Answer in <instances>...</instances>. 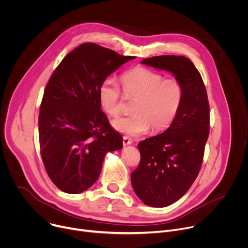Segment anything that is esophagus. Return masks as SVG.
<instances>
[{"label": "esophagus", "instance_id": "obj_1", "mask_svg": "<svg viewBox=\"0 0 248 248\" xmlns=\"http://www.w3.org/2000/svg\"><path fill=\"white\" fill-rule=\"evenodd\" d=\"M123 142H124V146H127V145H132V144H133V140H132V139H131V138H128V137H124Z\"/></svg>", "mask_w": 248, "mask_h": 248}]
</instances>
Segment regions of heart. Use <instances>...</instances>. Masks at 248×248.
Here are the masks:
<instances>
[{
    "label": "heart",
    "mask_w": 248,
    "mask_h": 248,
    "mask_svg": "<svg viewBox=\"0 0 248 248\" xmlns=\"http://www.w3.org/2000/svg\"><path fill=\"white\" fill-rule=\"evenodd\" d=\"M124 96L135 100L132 114L112 122V126L124 135L136 137L146 133L162 132L170 126L181 109L185 90L177 78H165L155 70L137 67L123 74L121 78ZM102 110L111 117L121 112L123 95L120 87L111 78L104 79L98 89Z\"/></svg>",
    "instance_id": "b5f03b06"
}]
</instances>
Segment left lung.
<instances>
[{
	"label": "left lung",
	"mask_w": 248,
	"mask_h": 248,
	"mask_svg": "<svg viewBox=\"0 0 248 248\" xmlns=\"http://www.w3.org/2000/svg\"><path fill=\"white\" fill-rule=\"evenodd\" d=\"M141 63L172 72L185 90L174 123L163 134L139 142L140 162L131 178L146 205L166 207L183 196L199 174L209 137V101L201 74L187 57L155 56Z\"/></svg>",
	"instance_id": "1"
}]
</instances>
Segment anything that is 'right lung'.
Instances as JSON below:
<instances>
[{
	"instance_id": "obj_1",
	"label": "right lung",
	"mask_w": 248,
	"mask_h": 248,
	"mask_svg": "<svg viewBox=\"0 0 248 248\" xmlns=\"http://www.w3.org/2000/svg\"><path fill=\"white\" fill-rule=\"evenodd\" d=\"M134 56L83 43L63 58L46 84L39 112V142L45 170L61 191L78 194L99 177L122 136L100 109L101 82Z\"/></svg>"
}]
</instances>
